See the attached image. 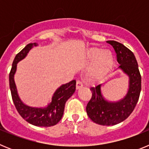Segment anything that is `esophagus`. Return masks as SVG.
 Listing matches in <instances>:
<instances>
[{
    "instance_id": "obj_1",
    "label": "esophagus",
    "mask_w": 149,
    "mask_h": 149,
    "mask_svg": "<svg viewBox=\"0 0 149 149\" xmlns=\"http://www.w3.org/2000/svg\"><path fill=\"white\" fill-rule=\"evenodd\" d=\"M83 86H84V85H83V83L81 82V81H77V83H76V89H79L80 88L82 87Z\"/></svg>"
}]
</instances>
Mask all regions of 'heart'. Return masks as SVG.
I'll return each instance as SVG.
<instances>
[{
    "label": "heart",
    "instance_id": "obj_1",
    "mask_svg": "<svg viewBox=\"0 0 149 149\" xmlns=\"http://www.w3.org/2000/svg\"><path fill=\"white\" fill-rule=\"evenodd\" d=\"M85 60L93 62L88 69L87 75L91 81H99L104 78L113 65V56L110 51L100 48H92L86 51Z\"/></svg>",
    "mask_w": 149,
    "mask_h": 149
}]
</instances>
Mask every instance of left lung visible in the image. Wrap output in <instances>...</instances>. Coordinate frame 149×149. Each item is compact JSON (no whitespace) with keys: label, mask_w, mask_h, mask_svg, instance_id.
Returning <instances> with one entry per match:
<instances>
[{"label":"left lung","mask_w":149,"mask_h":149,"mask_svg":"<svg viewBox=\"0 0 149 149\" xmlns=\"http://www.w3.org/2000/svg\"><path fill=\"white\" fill-rule=\"evenodd\" d=\"M113 47L117 61L121 68L129 77L127 93L120 101L110 102L101 94V84L91 87L92 98L86 105L89 119L101 125H114L125 120L136 107L141 91V75L134 53L127 47L113 40L107 41Z\"/></svg>","instance_id":"1"}]
</instances>
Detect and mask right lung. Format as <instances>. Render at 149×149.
<instances>
[{"label":"right lung","instance_id":"obj_1","mask_svg":"<svg viewBox=\"0 0 149 149\" xmlns=\"http://www.w3.org/2000/svg\"><path fill=\"white\" fill-rule=\"evenodd\" d=\"M36 42L30 43L17 54L13 60L11 71L10 72V87L11 91L13 103L18 113L24 120L33 125L39 127H51L56 125L62 119L64 113V108L67 100L74 93L76 88V81H70L63 84L56 89L52 97V100L48 106L42 108L31 107L25 105L18 97L16 86L14 81V74L16 71L17 63L23 60L27 53L33 46H37Z\"/></svg>","mask_w":149,"mask_h":149}]
</instances>
